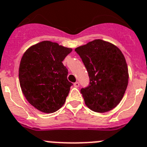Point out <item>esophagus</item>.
Here are the masks:
<instances>
[{
  "instance_id": "1",
  "label": "esophagus",
  "mask_w": 147,
  "mask_h": 147,
  "mask_svg": "<svg viewBox=\"0 0 147 147\" xmlns=\"http://www.w3.org/2000/svg\"><path fill=\"white\" fill-rule=\"evenodd\" d=\"M74 86H75V87H78V86H80V84H79L78 82H75V84H74Z\"/></svg>"
}]
</instances>
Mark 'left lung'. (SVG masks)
<instances>
[{"label":"left lung","instance_id":"left-lung-1","mask_svg":"<svg viewBox=\"0 0 147 147\" xmlns=\"http://www.w3.org/2000/svg\"><path fill=\"white\" fill-rule=\"evenodd\" d=\"M87 70L89 83L81 89L88 108L95 112L114 109L123 98L129 75L124 56L118 47L95 40L75 49Z\"/></svg>","mask_w":147,"mask_h":147}]
</instances>
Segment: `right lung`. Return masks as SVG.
I'll return each instance as SVG.
<instances>
[{"label": "right lung", "mask_w": 147, "mask_h": 147, "mask_svg": "<svg viewBox=\"0 0 147 147\" xmlns=\"http://www.w3.org/2000/svg\"><path fill=\"white\" fill-rule=\"evenodd\" d=\"M57 43L42 41L25 52L19 66V81L24 96L45 113L62 107L73 85L67 80L68 69L62 61L72 52Z\"/></svg>", "instance_id": "1"}]
</instances>
